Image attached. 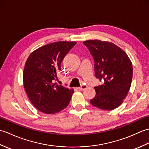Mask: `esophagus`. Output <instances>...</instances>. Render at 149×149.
Here are the masks:
<instances>
[{"label":"esophagus","mask_w":149,"mask_h":149,"mask_svg":"<svg viewBox=\"0 0 149 149\" xmlns=\"http://www.w3.org/2000/svg\"><path fill=\"white\" fill-rule=\"evenodd\" d=\"M87 88V86L86 85H81V86L80 87L78 88V89L82 91V90H84V89H86V88Z\"/></svg>","instance_id":"34e87169"}]
</instances>
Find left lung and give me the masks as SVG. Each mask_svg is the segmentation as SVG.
Returning <instances> with one entry per match:
<instances>
[{"mask_svg":"<svg viewBox=\"0 0 149 149\" xmlns=\"http://www.w3.org/2000/svg\"><path fill=\"white\" fill-rule=\"evenodd\" d=\"M83 43L94 59L96 77L104 81L94 88L96 95L90 103L101 109H115L122 104L131 88V61L124 50L111 42L90 40Z\"/></svg>","mask_w":149,"mask_h":149,"instance_id":"1","label":"left lung"}]
</instances>
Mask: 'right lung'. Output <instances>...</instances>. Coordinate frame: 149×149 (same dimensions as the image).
<instances>
[{
	"instance_id": "obj_1",
	"label": "right lung",
	"mask_w": 149,
	"mask_h": 149,
	"mask_svg": "<svg viewBox=\"0 0 149 149\" xmlns=\"http://www.w3.org/2000/svg\"><path fill=\"white\" fill-rule=\"evenodd\" d=\"M75 42H57L40 47L28 57L23 72V83L27 97L41 112L54 114L70 102L74 89L54 83L61 70L63 58Z\"/></svg>"
}]
</instances>
